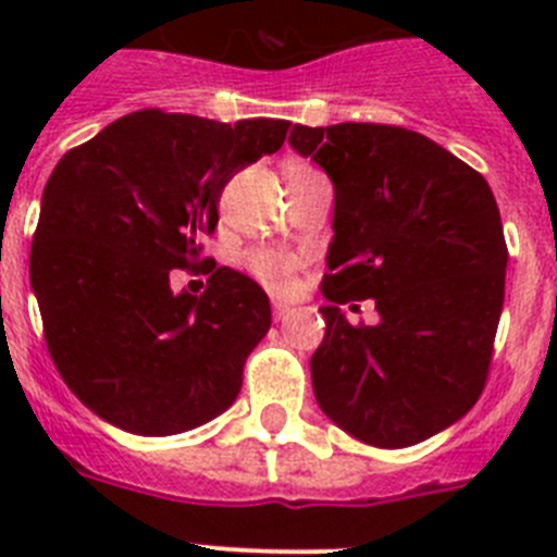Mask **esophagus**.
I'll return each mask as SVG.
<instances>
[{
  "label": "esophagus",
  "mask_w": 557,
  "mask_h": 557,
  "mask_svg": "<svg viewBox=\"0 0 557 557\" xmlns=\"http://www.w3.org/2000/svg\"><path fill=\"white\" fill-rule=\"evenodd\" d=\"M289 312H293V309H289V304H282V301L273 304V318H275V321H287Z\"/></svg>",
  "instance_id": "34e87169"
}]
</instances>
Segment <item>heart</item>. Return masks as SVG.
I'll return each instance as SVG.
<instances>
[{
  "mask_svg": "<svg viewBox=\"0 0 557 557\" xmlns=\"http://www.w3.org/2000/svg\"><path fill=\"white\" fill-rule=\"evenodd\" d=\"M287 172H312L307 164H289ZM284 172V175H287ZM250 270L262 284H268L270 289H287L293 284V264L284 259L282 253H273V250H259V253L250 256Z\"/></svg>",
  "mask_w": 557,
  "mask_h": 557,
  "instance_id": "heart-1",
  "label": "heart"
}]
</instances>
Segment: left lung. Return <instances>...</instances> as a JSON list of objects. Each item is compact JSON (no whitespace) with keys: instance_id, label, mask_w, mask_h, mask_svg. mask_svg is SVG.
Returning <instances> with one entry per match:
<instances>
[{"instance_id":"left-lung-1","label":"left lung","mask_w":557,"mask_h":557,"mask_svg":"<svg viewBox=\"0 0 557 557\" xmlns=\"http://www.w3.org/2000/svg\"><path fill=\"white\" fill-rule=\"evenodd\" d=\"M289 147L334 186L332 304L309 359L318 407L362 444H421L460 421L488 376L508 270L494 191L405 127L295 125ZM366 297L380 323L351 327L338 304Z\"/></svg>"}]
</instances>
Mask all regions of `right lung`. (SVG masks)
Instances as JSON below:
<instances>
[{"instance_id": "1", "label": "right lung", "mask_w": 557, "mask_h": 557, "mask_svg": "<svg viewBox=\"0 0 557 557\" xmlns=\"http://www.w3.org/2000/svg\"><path fill=\"white\" fill-rule=\"evenodd\" d=\"M287 127L136 111L58 161L29 284L58 373L102 421L178 435L236 401L245 359L273 323L268 293L211 262L198 298L175 293L170 270L198 259L200 239L218 228L223 186L278 150Z\"/></svg>"}]
</instances>
